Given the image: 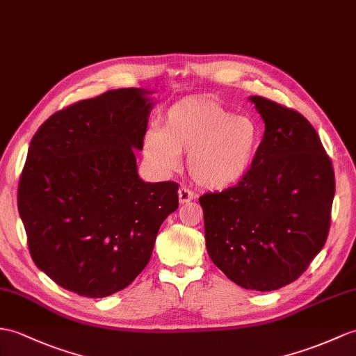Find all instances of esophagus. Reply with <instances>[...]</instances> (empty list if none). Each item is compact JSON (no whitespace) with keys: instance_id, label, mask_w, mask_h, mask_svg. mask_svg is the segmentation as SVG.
I'll return each mask as SVG.
<instances>
[{"instance_id":"1","label":"esophagus","mask_w":356,"mask_h":356,"mask_svg":"<svg viewBox=\"0 0 356 356\" xmlns=\"http://www.w3.org/2000/svg\"><path fill=\"white\" fill-rule=\"evenodd\" d=\"M195 198V194L191 191V189H188L186 186H180L179 189V202L184 204V203H188L191 202Z\"/></svg>"}]
</instances>
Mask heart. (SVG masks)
<instances>
[{"label": "heart", "mask_w": 356, "mask_h": 356, "mask_svg": "<svg viewBox=\"0 0 356 356\" xmlns=\"http://www.w3.org/2000/svg\"><path fill=\"white\" fill-rule=\"evenodd\" d=\"M261 140V129L253 118L238 117L217 98L189 97L170 107L162 130L147 131L144 153L161 171L176 170L180 153H185L195 184L222 191L247 177Z\"/></svg>", "instance_id": "b5f03b06"}]
</instances>
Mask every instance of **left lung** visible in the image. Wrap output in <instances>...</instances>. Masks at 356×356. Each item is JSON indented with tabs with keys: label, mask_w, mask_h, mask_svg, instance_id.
Returning <instances> with one entry per match:
<instances>
[{
	"label": "left lung",
	"mask_w": 356,
	"mask_h": 356,
	"mask_svg": "<svg viewBox=\"0 0 356 356\" xmlns=\"http://www.w3.org/2000/svg\"><path fill=\"white\" fill-rule=\"evenodd\" d=\"M250 100L266 122L253 168L198 202L212 262L239 286L273 291L299 279L323 249L335 175L302 113L259 95Z\"/></svg>",
	"instance_id": "left-lung-1"
}]
</instances>
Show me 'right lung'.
Segmentation results:
<instances>
[{"label": "right lung", "mask_w": 356, "mask_h": 356, "mask_svg": "<svg viewBox=\"0 0 356 356\" xmlns=\"http://www.w3.org/2000/svg\"><path fill=\"white\" fill-rule=\"evenodd\" d=\"M112 89L53 113L33 136L18 209L33 262L57 285L100 299L129 286L150 261L159 227L179 208L176 181L145 184L152 103Z\"/></svg>", "instance_id": "1"}]
</instances>
